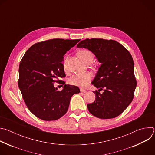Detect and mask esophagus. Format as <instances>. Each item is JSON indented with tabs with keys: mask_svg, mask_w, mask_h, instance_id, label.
<instances>
[{
	"mask_svg": "<svg viewBox=\"0 0 155 155\" xmlns=\"http://www.w3.org/2000/svg\"><path fill=\"white\" fill-rule=\"evenodd\" d=\"M80 91L81 93H85L86 92V90H84V89H80Z\"/></svg>",
	"mask_w": 155,
	"mask_h": 155,
	"instance_id": "1",
	"label": "esophagus"
}]
</instances>
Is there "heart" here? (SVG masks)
<instances>
[{"instance_id":"obj_1","label":"heart","mask_w":155,"mask_h":155,"mask_svg":"<svg viewBox=\"0 0 155 155\" xmlns=\"http://www.w3.org/2000/svg\"><path fill=\"white\" fill-rule=\"evenodd\" d=\"M78 55L81 59H83L86 63H89L93 62L94 59L93 54L88 50H82L78 53ZM68 56H66L64 59L63 63V68L65 72L68 71ZM92 78V75L90 73H84V74H78L72 75L68 80L69 84L77 86L80 87L86 86Z\"/></svg>"}]
</instances>
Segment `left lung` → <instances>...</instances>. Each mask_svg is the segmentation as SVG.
Masks as SVG:
<instances>
[{
    "mask_svg": "<svg viewBox=\"0 0 155 155\" xmlns=\"http://www.w3.org/2000/svg\"><path fill=\"white\" fill-rule=\"evenodd\" d=\"M77 48L91 51L101 63L92 84L97 91L94 102L87 105L89 112L101 119L114 118L121 114L134 97L137 81L134 61L130 53L118 41L102 38H86Z\"/></svg>",
    "mask_w": 155,
    "mask_h": 155,
    "instance_id": "1",
    "label": "left lung"
}]
</instances>
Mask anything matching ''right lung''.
Here are the masks:
<instances>
[{
    "label": "right lung",
    "mask_w": 155,
    "mask_h": 155,
    "mask_svg": "<svg viewBox=\"0 0 155 155\" xmlns=\"http://www.w3.org/2000/svg\"><path fill=\"white\" fill-rule=\"evenodd\" d=\"M80 39H50L34 44L25 53L19 67L18 86L30 111L45 121L56 120L67 112L72 96L79 93L75 86H54L65 76L64 55Z\"/></svg>",
    "instance_id": "obj_1"
}]
</instances>
